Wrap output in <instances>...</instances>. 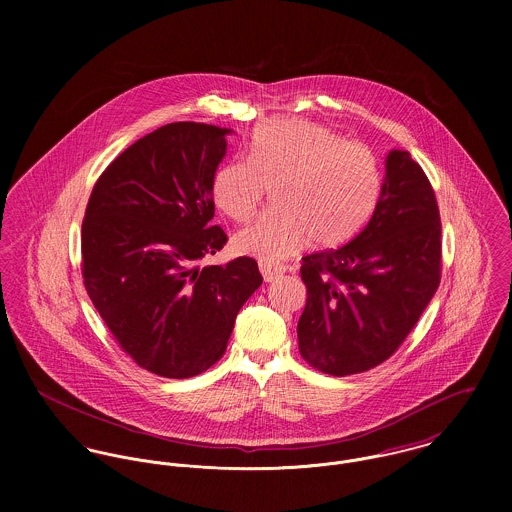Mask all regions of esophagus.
<instances>
[{"mask_svg":"<svg viewBox=\"0 0 512 512\" xmlns=\"http://www.w3.org/2000/svg\"><path fill=\"white\" fill-rule=\"evenodd\" d=\"M260 272L264 276L266 282H274L278 278H282L286 274V268L284 266H278V264H270V262H260Z\"/></svg>","mask_w":512,"mask_h":512,"instance_id":"esophagus-1","label":"esophagus"}]
</instances>
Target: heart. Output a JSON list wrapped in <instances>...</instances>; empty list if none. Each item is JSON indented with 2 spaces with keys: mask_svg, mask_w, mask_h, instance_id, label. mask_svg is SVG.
<instances>
[{
  "mask_svg": "<svg viewBox=\"0 0 512 512\" xmlns=\"http://www.w3.org/2000/svg\"><path fill=\"white\" fill-rule=\"evenodd\" d=\"M268 187L276 189V209L238 230L232 244L238 252L278 262L309 238L317 248L353 240L380 205L384 171L370 147L315 122L280 118L254 130L248 157L220 167L213 197L226 217L244 222Z\"/></svg>",
  "mask_w": 512,
  "mask_h": 512,
  "instance_id": "b5f03b06",
  "label": "heart"
}]
</instances>
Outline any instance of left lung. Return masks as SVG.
Wrapping results in <instances>:
<instances>
[{
  "mask_svg": "<svg viewBox=\"0 0 512 512\" xmlns=\"http://www.w3.org/2000/svg\"><path fill=\"white\" fill-rule=\"evenodd\" d=\"M307 290L297 323L307 365L333 376L370 370L410 335L441 280V220L424 169L386 157L384 193L365 230L339 250L301 258Z\"/></svg>",
  "mask_w": 512,
  "mask_h": 512,
  "instance_id": "left-lung-1",
  "label": "left lung"
}]
</instances>
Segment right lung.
Wrapping results in <instances>:
<instances>
[{
  "label": "right lung",
  "instance_id": "obj_1",
  "mask_svg": "<svg viewBox=\"0 0 512 512\" xmlns=\"http://www.w3.org/2000/svg\"><path fill=\"white\" fill-rule=\"evenodd\" d=\"M228 132L175 122L147 134L104 169L82 220L86 292L120 349L165 378L215 365L262 284L248 256L199 266L228 240L211 222Z\"/></svg>",
  "mask_w": 512,
  "mask_h": 512
}]
</instances>
